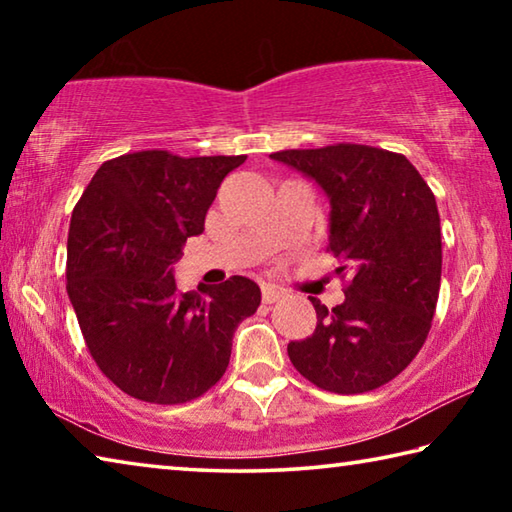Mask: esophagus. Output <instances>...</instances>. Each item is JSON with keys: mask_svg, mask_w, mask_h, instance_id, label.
<instances>
[{"mask_svg": "<svg viewBox=\"0 0 512 512\" xmlns=\"http://www.w3.org/2000/svg\"><path fill=\"white\" fill-rule=\"evenodd\" d=\"M280 298H284V289L275 287V284H264V287H262V300L266 302V305H273V302H277Z\"/></svg>", "mask_w": 512, "mask_h": 512, "instance_id": "1", "label": "esophagus"}]
</instances>
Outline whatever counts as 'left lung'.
Returning <instances> with one entry per match:
<instances>
[{
    "instance_id": "8db88e82",
    "label": "left lung",
    "mask_w": 512,
    "mask_h": 512,
    "mask_svg": "<svg viewBox=\"0 0 512 512\" xmlns=\"http://www.w3.org/2000/svg\"><path fill=\"white\" fill-rule=\"evenodd\" d=\"M329 198V246L350 275L345 300L316 309L314 334L287 345L302 377L329 393L384 386L427 341L440 291V216L418 169L377 146L332 144L271 153Z\"/></svg>"
}]
</instances>
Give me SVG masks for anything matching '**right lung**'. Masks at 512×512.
I'll list each match as a JSON object with an SVG mask.
<instances>
[{
	"mask_svg": "<svg viewBox=\"0 0 512 512\" xmlns=\"http://www.w3.org/2000/svg\"><path fill=\"white\" fill-rule=\"evenodd\" d=\"M246 155L137 151L103 162L72 212L67 296L99 370L135 400L183 404L223 377L262 291L232 275L180 293L173 264Z\"/></svg>",
	"mask_w": 512,
	"mask_h": 512,
	"instance_id": "obj_1",
	"label": "right lung"
}]
</instances>
